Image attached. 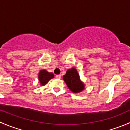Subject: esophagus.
I'll list each match as a JSON object with an SVG mask.
<instances>
[{
  "label": "esophagus",
  "mask_w": 130,
  "mask_h": 130,
  "mask_svg": "<svg viewBox=\"0 0 130 130\" xmlns=\"http://www.w3.org/2000/svg\"><path fill=\"white\" fill-rule=\"evenodd\" d=\"M61 75H56V78H59V79H60V78H61Z\"/></svg>",
  "instance_id": "obj_1"
}]
</instances>
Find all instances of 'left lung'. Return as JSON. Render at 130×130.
I'll return each instance as SVG.
<instances>
[{
	"mask_svg": "<svg viewBox=\"0 0 130 130\" xmlns=\"http://www.w3.org/2000/svg\"><path fill=\"white\" fill-rule=\"evenodd\" d=\"M63 79L67 86L71 91L74 93H78L82 91L84 89V84L80 80V77L77 70L74 68L69 69L66 74L63 75Z\"/></svg>",
	"mask_w": 130,
	"mask_h": 130,
	"instance_id": "1",
	"label": "left lung"
}]
</instances>
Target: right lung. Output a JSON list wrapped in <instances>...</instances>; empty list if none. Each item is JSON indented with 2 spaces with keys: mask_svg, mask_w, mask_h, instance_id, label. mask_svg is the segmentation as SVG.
<instances>
[{
  "mask_svg": "<svg viewBox=\"0 0 130 130\" xmlns=\"http://www.w3.org/2000/svg\"><path fill=\"white\" fill-rule=\"evenodd\" d=\"M54 77V75L53 73H50L48 72L46 70H41L39 73V80H40V83L41 84V85L44 86L46 84H47V82L51 79V78H53Z\"/></svg>",
  "mask_w": 130,
  "mask_h": 130,
  "instance_id": "add662e5",
  "label": "right lung"
}]
</instances>
